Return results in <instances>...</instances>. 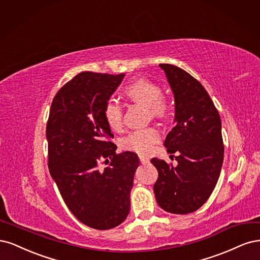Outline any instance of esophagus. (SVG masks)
Masks as SVG:
<instances>
[{
    "instance_id": "obj_1",
    "label": "esophagus",
    "mask_w": 260,
    "mask_h": 260,
    "mask_svg": "<svg viewBox=\"0 0 260 260\" xmlns=\"http://www.w3.org/2000/svg\"><path fill=\"white\" fill-rule=\"evenodd\" d=\"M139 160H140V163L141 164H148L150 162V158L148 156H145V155H139Z\"/></svg>"
}]
</instances>
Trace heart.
Segmentation results:
<instances>
[{"label": "heart", "instance_id": "obj_1", "mask_svg": "<svg viewBox=\"0 0 260 260\" xmlns=\"http://www.w3.org/2000/svg\"><path fill=\"white\" fill-rule=\"evenodd\" d=\"M124 94L132 102L149 108L150 113L156 118L166 115L169 107L162 98V88L152 82L140 80L127 86ZM104 116L109 127L119 131L123 125L122 107L114 100H108L104 108ZM160 140V133L153 127L141 128L132 132L122 141V146L140 154H148L152 151L153 146Z\"/></svg>", "mask_w": 260, "mask_h": 260}]
</instances>
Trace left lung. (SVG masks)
Returning <instances> with one entry per match:
<instances>
[{
  "mask_svg": "<svg viewBox=\"0 0 260 260\" xmlns=\"http://www.w3.org/2000/svg\"><path fill=\"white\" fill-rule=\"evenodd\" d=\"M164 71L175 99L174 127L164 146L177 166L153 157L158 177L153 186L157 204L172 214H189L202 206L218 181L223 162L221 121L201 83L169 63Z\"/></svg>",
  "mask_w": 260,
  "mask_h": 260,
  "instance_id": "left-lung-1",
  "label": "left lung"
}]
</instances>
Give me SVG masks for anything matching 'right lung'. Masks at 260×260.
Returning <instances> with one entry per match:
<instances>
[{"label":"right lung","instance_id":"right-lung-1","mask_svg":"<svg viewBox=\"0 0 260 260\" xmlns=\"http://www.w3.org/2000/svg\"><path fill=\"white\" fill-rule=\"evenodd\" d=\"M124 74L81 72L53 99L46 125L48 169L70 212L88 227L112 229L131 209L136 153L116 154L104 108ZM100 159L111 165L99 170Z\"/></svg>","mask_w":260,"mask_h":260}]
</instances>
